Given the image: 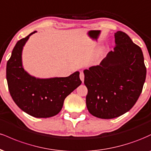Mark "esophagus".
I'll return each mask as SVG.
<instances>
[{"instance_id": "1", "label": "esophagus", "mask_w": 151, "mask_h": 151, "mask_svg": "<svg viewBox=\"0 0 151 151\" xmlns=\"http://www.w3.org/2000/svg\"><path fill=\"white\" fill-rule=\"evenodd\" d=\"M79 77H80V79L81 80V81H82V82H84V73H83V72H81L80 74H79Z\"/></svg>"}]
</instances>
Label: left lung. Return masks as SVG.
<instances>
[{
  "label": "left lung",
  "mask_w": 151,
  "mask_h": 151,
  "mask_svg": "<svg viewBox=\"0 0 151 151\" xmlns=\"http://www.w3.org/2000/svg\"><path fill=\"white\" fill-rule=\"evenodd\" d=\"M116 46L101 64L84 71L86 104L91 115L104 119L126 113L143 90L146 67L139 46L125 32L115 33Z\"/></svg>",
  "instance_id": "obj_1"
}]
</instances>
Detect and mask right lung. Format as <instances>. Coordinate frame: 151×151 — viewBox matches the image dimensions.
I'll return each instance as SVG.
<instances>
[{
    "label": "right lung",
    "mask_w": 151,
    "mask_h": 151,
    "mask_svg": "<svg viewBox=\"0 0 151 151\" xmlns=\"http://www.w3.org/2000/svg\"><path fill=\"white\" fill-rule=\"evenodd\" d=\"M20 40L7 62L6 79L10 96L25 113L36 118L57 115L63 106L65 98L81 84L79 72L67 77L36 79L22 68V50L31 35Z\"/></svg>",
    "instance_id": "1"
}]
</instances>
